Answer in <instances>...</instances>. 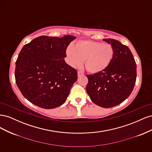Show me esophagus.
<instances>
[{
    "label": "esophagus",
    "mask_w": 152,
    "mask_h": 152,
    "mask_svg": "<svg viewBox=\"0 0 152 152\" xmlns=\"http://www.w3.org/2000/svg\"><path fill=\"white\" fill-rule=\"evenodd\" d=\"M77 75H78V77H80V75H83V73H82L80 72H77Z\"/></svg>",
    "instance_id": "1"
}]
</instances>
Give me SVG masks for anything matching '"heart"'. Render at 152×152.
Wrapping results in <instances>:
<instances>
[{
    "label": "heart",
    "instance_id": "obj_1",
    "mask_svg": "<svg viewBox=\"0 0 152 152\" xmlns=\"http://www.w3.org/2000/svg\"><path fill=\"white\" fill-rule=\"evenodd\" d=\"M115 54L112 45L89 40H80L73 47L66 49L67 63L72 67L80 66L84 60L86 70L98 74L105 70L111 64Z\"/></svg>",
    "mask_w": 152,
    "mask_h": 152
}]
</instances>
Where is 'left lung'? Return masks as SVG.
<instances>
[{
	"mask_svg": "<svg viewBox=\"0 0 152 152\" xmlns=\"http://www.w3.org/2000/svg\"><path fill=\"white\" fill-rule=\"evenodd\" d=\"M115 51L110 66L98 74L86 75V91L92 102L103 108H111L126 100L134 89L136 64L130 49L113 39H103Z\"/></svg>",
	"mask_w": 152,
	"mask_h": 152,
	"instance_id": "obj_1",
	"label": "left lung"
}]
</instances>
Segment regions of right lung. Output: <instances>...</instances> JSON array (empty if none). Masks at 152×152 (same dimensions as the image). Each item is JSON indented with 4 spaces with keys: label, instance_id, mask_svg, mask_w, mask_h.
Segmentation results:
<instances>
[{
    "label": "right lung",
    "instance_id": "right-lung-1",
    "mask_svg": "<svg viewBox=\"0 0 152 152\" xmlns=\"http://www.w3.org/2000/svg\"><path fill=\"white\" fill-rule=\"evenodd\" d=\"M75 37L40 36L23 47L16 62L18 89L30 102L45 109L66 102L77 72L64 58L66 49Z\"/></svg>",
    "mask_w": 152,
    "mask_h": 152
}]
</instances>
